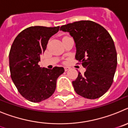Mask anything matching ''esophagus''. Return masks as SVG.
Segmentation results:
<instances>
[{
	"instance_id": "34e87169",
	"label": "esophagus",
	"mask_w": 128,
	"mask_h": 128,
	"mask_svg": "<svg viewBox=\"0 0 128 128\" xmlns=\"http://www.w3.org/2000/svg\"><path fill=\"white\" fill-rule=\"evenodd\" d=\"M71 68L70 67H64V70H65V72H67V71H68Z\"/></svg>"
}]
</instances>
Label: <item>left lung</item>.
I'll return each mask as SVG.
<instances>
[{"label":"left lung","mask_w":128,"mask_h":128,"mask_svg":"<svg viewBox=\"0 0 128 128\" xmlns=\"http://www.w3.org/2000/svg\"><path fill=\"white\" fill-rule=\"evenodd\" d=\"M69 32L76 46L75 58L86 69L78 72L72 82L78 95L89 99L102 96L111 87L117 65L115 44L103 26L91 20H80L62 26Z\"/></svg>","instance_id":"8db88e82"}]
</instances>
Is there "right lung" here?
Returning a JSON list of instances; mask_svg holds the SVG:
<instances>
[{
  "label": "right lung",
  "instance_id": "obj_1",
  "mask_svg": "<svg viewBox=\"0 0 128 128\" xmlns=\"http://www.w3.org/2000/svg\"><path fill=\"white\" fill-rule=\"evenodd\" d=\"M59 28L31 26L22 31L12 44L9 54L11 77L20 95L29 101L39 102L50 97L58 77L64 72L62 67L50 70L38 64L49 39Z\"/></svg>",
  "mask_w": 128,
  "mask_h": 128
}]
</instances>
